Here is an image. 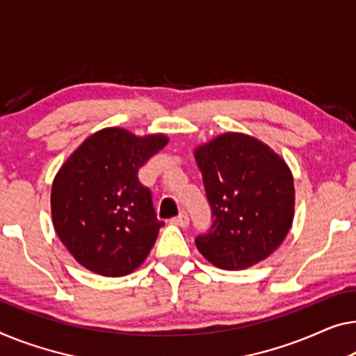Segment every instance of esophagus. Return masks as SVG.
<instances>
[{
	"label": "esophagus",
	"mask_w": 356,
	"mask_h": 356,
	"mask_svg": "<svg viewBox=\"0 0 356 356\" xmlns=\"http://www.w3.org/2000/svg\"><path fill=\"white\" fill-rule=\"evenodd\" d=\"M172 222H174V224H176V225H179V227H187L188 222H190L188 214H187V212H185V211H182L179 216L174 217Z\"/></svg>",
	"instance_id": "1"
}]
</instances>
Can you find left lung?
Listing matches in <instances>:
<instances>
[{
	"label": "left lung",
	"instance_id": "8db88e82",
	"mask_svg": "<svg viewBox=\"0 0 356 356\" xmlns=\"http://www.w3.org/2000/svg\"><path fill=\"white\" fill-rule=\"evenodd\" d=\"M211 208V229L195 238L216 267L243 270L268 257L294 216L289 168L254 137L227 132L195 150Z\"/></svg>",
	"mask_w": 356,
	"mask_h": 356
}]
</instances>
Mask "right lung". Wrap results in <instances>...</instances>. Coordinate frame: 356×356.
<instances>
[{
  "mask_svg": "<svg viewBox=\"0 0 356 356\" xmlns=\"http://www.w3.org/2000/svg\"><path fill=\"white\" fill-rule=\"evenodd\" d=\"M168 137L120 127L95 132L57 172L51 192L54 229L76 261L104 277H124L145 261L164 222L139 169Z\"/></svg>",
  "mask_w": 356,
  "mask_h": 356,
  "instance_id": "add662e5",
  "label": "right lung"
}]
</instances>
